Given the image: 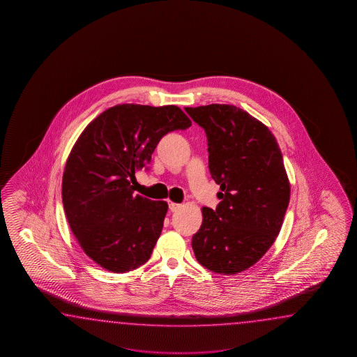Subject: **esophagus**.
Returning <instances> with one entry per match:
<instances>
[{"mask_svg":"<svg viewBox=\"0 0 357 357\" xmlns=\"http://www.w3.org/2000/svg\"><path fill=\"white\" fill-rule=\"evenodd\" d=\"M181 208V204H177V203H174V202H169V209L172 211V212H176L177 209H180Z\"/></svg>","mask_w":357,"mask_h":357,"instance_id":"esophagus-1","label":"esophagus"}]
</instances>
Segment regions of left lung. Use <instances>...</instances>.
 I'll use <instances>...</instances> for the list:
<instances>
[{"instance_id": "left-lung-1", "label": "left lung", "mask_w": 357, "mask_h": 357, "mask_svg": "<svg viewBox=\"0 0 357 357\" xmlns=\"http://www.w3.org/2000/svg\"><path fill=\"white\" fill-rule=\"evenodd\" d=\"M204 129L209 171L220 186L215 211L202 208L192 236L197 261L214 273H240L273 245L289 203L280 145L263 122L232 105L186 107Z\"/></svg>"}]
</instances>
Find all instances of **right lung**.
Returning a JSON list of instances; mask_svg holds the SVG:
<instances>
[{"label": "right lung", "mask_w": 357, "mask_h": 357, "mask_svg": "<svg viewBox=\"0 0 357 357\" xmlns=\"http://www.w3.org/2000/svg\"><path fill=\"white\" fill-rule=\"evenodd\" d=\"M191 121L177 106L126 103L99 114L73 146L62 203L80 248L98 266L126 273L143 266L160 238L168 204L134 194L160 139Z\"/></svg>", "instance_id": "1"}]
</instances>
